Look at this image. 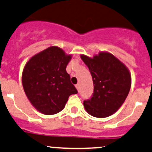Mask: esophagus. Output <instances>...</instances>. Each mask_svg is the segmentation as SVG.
Segmentation results:
<instances>
[{
  "label": "esophagus",
  "instance_id": "esophagus-1",
  "mask_svg": "<svg viewBox=\"0 0 152 152\" xmlns=\"http://www.w3.org/2000/svg\"><path fill=\"white\" fill-rule=\"evenodd\" d=\"M76 89H77V90L79 91V84H76Z\"/></svg>",
  "mask_w": 152,
  "mask_h": 152
}]
</instances>
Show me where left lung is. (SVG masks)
Returning <instances> with one entry per match:
<instances>
[{
  "mask_svg": "<svg viewBox=\"0 0 152 152\" xmlns=\"http://www.w3.org/2000/svg\"><path fill=\"white\" fill-rule=\"evenodd\" d=\"M92 77L94 92L84 100L89 114L105 118L114 114L127 98L131 87L128 68L109 52H101L92 58L81 55Z\"/></svg>",
  "mask_w": 152,
  "mask_h": 152,
  "instance_id": "1",
  "label": "left lung"
}]
</instances>
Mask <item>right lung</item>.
<instances>
[{"instance_id": "right-lung-1", "label": "right lung", "mask_w": 152, "mask_h": 152, "mask_svg": "<svg viewBox=\"0 0 152 152\" xmlns=\"http://www.w3.org/2000/svg\"><path fill=\"white\" fill-rule=\"evenodd\" d=\"M62 49L50 47L36 54L22 71L24 91L39 112L55 114L65 108L68 97L78 93L66 66L71 59Z\"/></svg>"}]
</instances>
